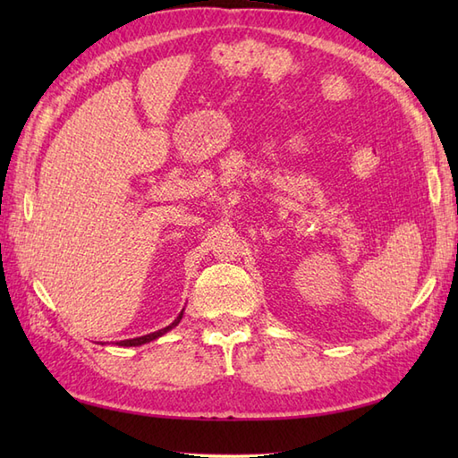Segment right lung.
<instances>
[{
	"instance_id": "obj_1",
	"label": "right lung",
	"mask_w": 458,
	"mask_h": 458,
	"mask_svg": "<svg viewBox=\"0 0 458 458\" xmlns=\"http://www.w3.org/2000/svg\"><path fill=\"white\" fill-rule=\"evenodd\" d=\"M184 310V309H182ZM182 310L179 313V317L173 320V323L169 325V327H165V328H161V330H155V333H149V335H143V336H138V338H128V340H120V346H141V344H148V343H151V340H155V338H159V336H163L165 333H169L171 328H174L177 327L179 323H181V318H182Z\"/></svg>"
}]
</instances>
